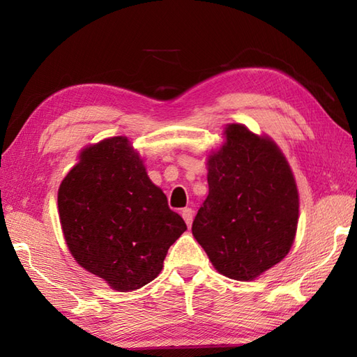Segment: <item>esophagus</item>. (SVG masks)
<instances>
[{"mask_svg":"<svg viewBox=\"0 0 357 357\" xmlns=\"http://www.w3.org/2000/svg\"><path fill=\"white\" fill-rule=\"evenodd\" d=\"M181 215H183L187 227H190V225H192V221H193V210H192V208H184L183 213H181Z\"/></svg>","mask_w":357,"mask_h":357,"instance_id":"34e87169","label":"esophagus"}]
</instances>
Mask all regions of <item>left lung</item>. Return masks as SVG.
<instances>
[{
	"label": "left lung",
	"mask_w": 357,
	"mask_h": 357,
	"mask_svg": "<svg viewBox=\"0 0 357 357\" xmlns=\"http://www.w3.org/2000/svg\"><path fill=\"white\" fill-rule=\"evenodd\" d=\"M222 147L208 156V196L192 233L221 275L252 280L290 252L299 195L290 165L268 136L244 124L225 127Z\"/></svg>",
	"instance_id": "left-lung-1"
}]
</instances>
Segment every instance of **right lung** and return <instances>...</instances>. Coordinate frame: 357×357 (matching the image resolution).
Masks as SVG:
<instances>
[{
    "label": "right lung",
    "mask_w": 357,
    "mask_h": 357,
    "mask_svg": "<svg viewBox=\"0 0 357 357\" xmlns=\"http://www.w3.org/2000/svg\"><path fill=\"white\" fill-rule=\"evenodd\" d=\"M58 211L75 261L118 291L151 282L187 230L126 136L81 151L59 185Z\"/></svg>",
    "instance_id": "right-lung-1"
}]
</instances>
